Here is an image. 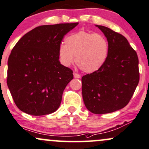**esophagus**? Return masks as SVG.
Returning a JSON list of instances; mask_svg holds the SVG:
<instances>
[{"mask_svg":"<svg viewBox=\"0 0 149 149\" xmlns=\"http://www.w3.org/2000/svg\"><path fill=\"white\" fill-rule=\"evenodd\" d=\"M73 76H74L75 78H80V77H81L80 74H78V73H73Z\"/></svg>","mask_w":149,"mask_h":149,"instance_id":"34e87169","label":"esophagus"}]
</instances>
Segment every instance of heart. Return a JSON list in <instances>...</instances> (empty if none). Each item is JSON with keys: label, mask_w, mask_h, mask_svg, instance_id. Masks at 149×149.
I'll list each match as a JSON object with an SVG mask.
<instances>
[{"label": "heart", "mask_w": 149, "mask_h": 149, "mask_svg": "<svg viewBox=\"0 0 149 149\" xmlns=\"http://www.w3.org/2000/svg\"><path fill=\"white\" fill-rule=\"evenodd\" d=\"M60 44L58 54L62 63L69 66L74 62L86 73L98 71L105 63L109 52V44L105 37L80 30L65 39Z\"/></svg>", "instance_id": "b5f03b06"}]
</instances>
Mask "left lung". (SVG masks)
Masks as SVG:
<instances>
[{"mask_svg":"<svg viewBox=\"0 0 149 149\" xmlns=\"http://www.w3.org/2000/svg\"><path fill=\"white\" fill-rule=\"evenodd\" d=\"M109 44L108 55L98 71L83 76V101L94 114H107L129 103L139 83V60L127 39L107 27L96 25Z\"/></svg>","mask_w":149,"mask_h":149,"instance_id":"obj_1","label":"left lung"}]
</instances>
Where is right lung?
Masks as SVG:
<instances>
[{
    "instance_id": "right-lung-1",
    "label": "right lung",
    "mask_w": 149,
    "mask_h": 149,
    "mask_svg": "<svg viewBox=\"0 0 149 149\" xmlns=\"http://www.w3.org/2000/svg\"><path fill=\"white\" fill-rule=\"evenodd\" d=\"M78 23L38 26L19 39L8 58L7 84L19 110L34 116L53 113L73 78L59 61L64 36Z\"/></svg>"
}]
</instances>
